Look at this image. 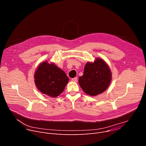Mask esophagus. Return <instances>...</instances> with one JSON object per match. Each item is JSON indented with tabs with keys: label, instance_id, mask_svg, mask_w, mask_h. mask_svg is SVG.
I'll list each match as a JSON object with an SVG mask.
<instances>
[{
	"label": "esophagus",
	"instance_id": "34e87169",
	"mask_svg": "<svg viewBox=\"0 0 146 146\" xmlns=\"http://www.w3.org/2000/svg\"><path fill=\"white\" fill-rule=\"evenodd\" d=\"M72 81H74V82H77V81H78V78L77 77H74V78H72Z\"/></svg>",
	"mask_w": 146,
	"mask_h": 146
}]
</instances>
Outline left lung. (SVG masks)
Wrapping results in <instances>:
<instances>
[{"label": "left lung", "instance_id": "8db88e82", "mask_svg": "<svg viewBox=\"0 0 146 146\" xmlns=\"http://www.w3.org/2000/svg\"><path fill=\"white\" fill-rule=\"evenodd\" d=\"M78 79L83 91L89 95L96 96L108 88L111 82V73L106 62L97 58L94 63L88 62L83 75Z\"/></svg>", "mask_w": 146, "mask_h": 146}]
</instances>
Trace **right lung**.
Masks as SVG:
<instances>
[{"label": "right lung", "instance_id": "add662e5", "mask_svg": "<svg viewBox=\"0 0 146 146\" xmlns=\"http://www.w3.org/2000/svg\"><path fill=\"white\" fill-rule=\"evenodd\" d=\"M69 78L62 69L47 62L41 64L35 74V82L38 90L44 94L55 98L64 91Z\"/></svg>", "mask_w": 146, "mask_h": 146}]
</instances>
